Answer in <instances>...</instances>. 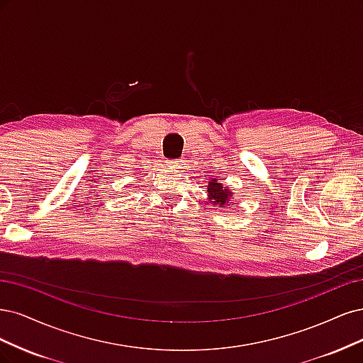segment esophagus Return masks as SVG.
Listing matches in <instances>:
<instances>
[{
  "instance_id": "obj_1",
  "label": "esophagus",
  "mask_w": 363,
  "mask_h": 363,
  "mask_svg": "<svg viewBox=\"0 0 363 363\" xmlns=\"http://www.w3.org/2000/svg\"><path fill=\"white\" fill-rule=\"evenodd\" d=\"M167 164H169V167L170 169H181V166H182V160H169L167 161Z\"/></svg>"
}]
</instances>
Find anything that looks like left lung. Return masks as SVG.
<instances>
[{"instance_id": "1", "label": "left lung", "mask_w": 363, "mask_h": 363, "mask_svg": "<svg viewBox=\"0 0 363 363\" xmlns=\"http://www.w3.org/2000/svg\"><path fill=\"white\" fill-rule=\"evenodd\" d=\"M208 199L214 205H218V208H229L232 203V191H229L228 186H223V184L218 182L217 179H211L208 184Z\"/></svg>"}]
</instances>
